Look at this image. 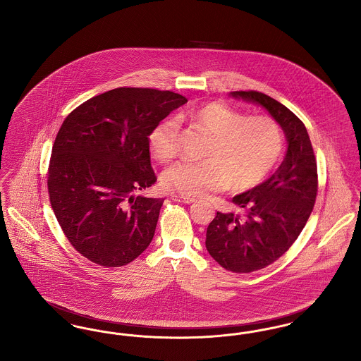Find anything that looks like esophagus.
<instances>
[{"label":"esophagus","mask_w":361,"mask_h":361,"mask_svg":"<svg viewBox=\"0 0 361 361\" xmlns=\"http://www.w3.org/2000/svg\"><path fill=\"white\" fill-rule=\"evenodd\" d=\"M171 197H172V200H176V202H181V203H185V204H190V203H193V202H195V199H193V197H188V196L171 195Z\"/></svg>","instance_id":"34e87169"}]
</instances>
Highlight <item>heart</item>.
<instances>
[{"mask_svg":"<svg viewBox=\"0 0 361 361\" xmlns=\"http://www.w3.org/2000/svg\"><path fill=\"white\" fill-rule=\"evenodd\" d=\"M211 137L202 162L181 161L162 174V184L181 195L208 190L245 192L274 171L284 149L280 126L268 116H243L224 103H208L178 116ZM180 124L161 121L150 134L155 158L169 162L178 154Z\"/></svg>","mask_w":361,"mask_h":361,"instance_id":"b5f03b06","label":"heart"}]
</instances>
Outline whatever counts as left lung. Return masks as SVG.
I'll return each instance as SVG.
<instances>
[{"mask_svg": "<svg viewBox=\"0 0 361 361\" xmlns=\"http://www.w3.org/2000/svg\"><path fill=\"white\" fill-rule=\"evenodd\" d=\"M230 96L265 108L281 127L287 152L268 180L233 197L240 214L216 212L207 227L206 247L224 269L249 274L281 257L309 221L318 190L317 161L302 121L261 92H231Z\"/></svg>", "mask_w": 361, "mask_h": 361, "instance_id": "left-lung-1", "label": "left lung"}]
</instances>
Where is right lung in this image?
<instances>
[{"label": "right lung", "instance_id": "add662e5", "mask_svg": "<svg viewBox=\"0 0 361 361\" xmlns=\"http://www.w3.org/2000/svg\"><path fill=\"white\" fill-rule=\"evenodd\" d=\"M187 102L171 90L118 87L62 123L49 166L50 203L71 246L89 261L123 267L150 245L164 199L134 192L157 181L152 131Z\"/></svg>", "mask_w": 361, "mask_h": 361}]
</instances>
